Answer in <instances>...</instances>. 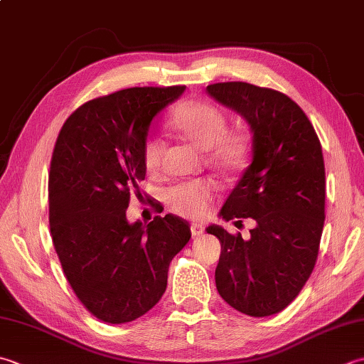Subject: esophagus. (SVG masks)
<instances>
[{
    "mask_svg": "<svg viewBox=\"0 0 364 364\" xmlns=\"http://www.w3.org/2000/svg\"><path fill=\"white\" fill-rule=\"evenodd\" d=\"M203 230H205V227L202 224H198V223H192L191 224V232H192V235H194V237H198V235H202Z\"/></svg>",
    "mask_w": 364,
    "mask_h": 364,
    "instance_id": "esophagus-1",
    "label": "esophagus"
}]
</instances>
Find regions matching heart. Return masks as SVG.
<instances>
[{"label": "heart", "instance_id": "obj_1", "mask_svg": "<svg viewBox=\"0 0 364 364\" xmlns=\"http://www.w3.org/2000/svg\"><path fill=\"white\" fill-rule=\"evenodd\" d=\"M168 124L184 140L208 151V159L224 170L238 168L247 154L245 132L227 129L223 110L208 101H186L176 107ZM144 166L146 172L156 173L161 167L162 141L148 137L144 144ZM216 183L205 180L180 183L166 191V203L170 210L186 218H203L215 197Z\"/></svg>", "mask_w": 364, "mask_h": 364}]
</instances>
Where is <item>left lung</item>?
<instances>
[{
  "mask_svg": "<svg viewBox=\"0 0 364 364\" xmlns=\"http://www.w3.org/2000/svg\"><path fill=\"white\" fill-rule=\"evenodd\" d=\"M208 95L243 117L252 132V162L220 216L254 219L251 237L219 225L216 289L232 308L267 317L295 300L316 267L325 220V164L309 118L289 96L246 82H220Z\"/></svg>",
  "mask_w": 364,
  "mask_h": 364,
  "instance_id": "1",
  "label": "left lung"
}]
</instances>
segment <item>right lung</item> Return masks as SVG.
I'll return each mask as SVG.
<instances>
[{"label":"right lung","instance_id":"obj_1","mask_svg":"<svg viewBox=\"0 0 364 364\" xmlns=\"http://www.w3.org/2000/svg\"><path fill=\"white\" fill-rule=\"evenodd\" d=\"M184 91L134 87L101 96L70 115L50 161L48 223L75 296L107 323L132 322L161 300L168 265L191 229L173 215L129 224L132 194L145 180L144 144L151 119Z\"/></svg>","mask_w":364,"mask_h":364}]
</instances>
